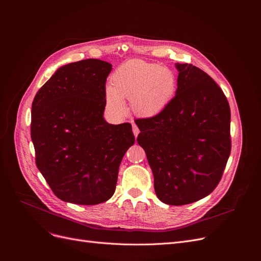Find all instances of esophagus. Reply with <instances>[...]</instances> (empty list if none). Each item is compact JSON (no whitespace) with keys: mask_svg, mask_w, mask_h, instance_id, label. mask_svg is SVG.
Returning a JSON list of instances; mask_svg holds the SVG:
<instances>
[{"mask_svg":"<svg viewBox=\"0 0 261 261\" xmlns=\"http://www.w3.org/2000/svg\"><path fill=\"white\" fill-rule=\"evenodd\" d=\"M132 130H133V133H134V136L136 138V136L139 135V133H140V129H139V127L135 125L134 122H132Z\"/></svg>","mask_w":261,"mask_h":261,"instance_id":"34e87169","label":"esophagus"}]
</instances>
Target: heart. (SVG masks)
<instances>
[{"instance_id": "obj_1", "label": "heart", "mask_w": 261, "mask_h": 261, "mask_svg": "<svg viewBox=\"0 0 261 261\" xmlns=\"http://www.w3.org/2000/svg\"><path fill=\"white\" fill-rule=\"evenodd\" d=\"M176 90L174 74L160 64L142 60L127 61L111 76L106 91V105L112 113L126 112L125 100L130 99L135 113L153 116L167 107Z\"/></svg>"}]
</instances>
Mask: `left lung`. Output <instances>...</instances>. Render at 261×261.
Here are the masks:
<instances>
[{
	"label": "left lung",
	"instance_id": "8db88e82",
	"mask_svg": "<svg viewBox=\"0 0 261 261\" xmlns=\"http://www.w3.org/2000/svg\"><path fill=\"white\" fill-rule=\"evenodd\" d=\"M175 96L159 114L135 120L158 198L185 205L208 196L230 154V110L221 88L199 67L176 63Z\"/></svg>",
	"mask_w": 261,
	"mask_h": 261
}]
</instances>
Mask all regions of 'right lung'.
Masks as SVG:
<instances>
[{"label":"right lung","instance_id":"1","mask_svg":"<svg viewBox=\"0 0 261 261\" xmlns=\"http://www.w3.org/2000/svg\"><path fill=\"white\" fill-rule=\"evenodd\" d=\"M109 62L87 59L61 66L32 105L36 165L55 196L80 205L108 201L120 162L135 142L129 122L103 118Z\"/></svg>","mask_w":261,"mask_h":261}]
</instances>
